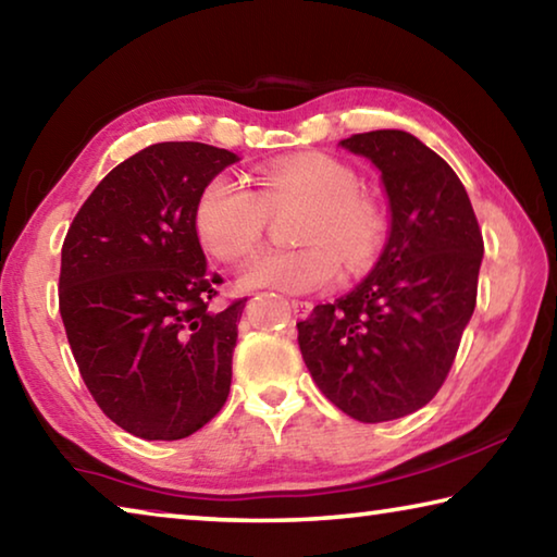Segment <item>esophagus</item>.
Returning <instances> with one entry per match:
<instances>
[{"instance_id": "1", "label": "esophagus", "mask_w": 557, "mask_h": 557, "mask_svg": "<svg viewBox=\"0 0 557 557\" xmlns=\"http://www.w3.org/2000/svg\"><path fill=\"white\" fill-rule=\"evenodd\" d=\"M289 307L292 312H295V317H309V312H312V301L307 299H292Z\"/></svg>"}]
</instances>
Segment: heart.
Returning <instances> with one entry per match:
<instances>
[{
	"label": "heart",
	"instance_id": "obj_1",
	"mask_svg": "<svg viewBox=\"0 0 557 557\" xmlns=\"http://www.w3.org/2000/svg\"><path fill=\"white\" fill-rule=\"evenodd\" d=\"M258 194L228 174L201 188L194 209L196 235L219 260H238L256 248L270 211L307 203L297 250H262L240 272L243 289H277L309 295L334 287L342 256L354 270L369 262L383 240L385 221L369 196L358 194V176L342 159L326 154L287 157L262 169Z\"/></svg>",
	"mask_w": 557,
	"mask_h": 557
}]
</instances>
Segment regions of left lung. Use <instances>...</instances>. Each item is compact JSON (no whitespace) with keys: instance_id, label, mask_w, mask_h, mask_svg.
Here are the masks:
<instances>
[{"instance_id":"obj_1","label":"left lung","mask_w":557,"mask_h":557,"mask_svg":"<svg viewBox=\"0 0 557 557\" xmlns=\"http://www.w3.org/2000/svg\"><path fill=\"white\" fill-rule=\"evenodd\" d=\"M381 172L388 238L348 295L297 324L309 373L338 410L361 422L428 405L474 314L484 240L459 176L403 129L342 139Z\"/></svg>"}]
</instances>
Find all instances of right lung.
<instances>
[{
	"instance_id": "obj_1",
	"label": "right lung",
	"mask_w": 557,
	"mask_h": 557,
	"mask_svg": "<svg viewBox=\"0 0 557 557\" xmlns=\"http://www.w3.org/2000/svg\"><path fill=\"white\" fill-rule=\"evenodd\" d=\"M238 154L159 143L132 154L81 206L61 250L59 307L100 410L143 440H182L223 408L245 299L213 312L194 209Z\"/></svg>"
}]
</instances>
